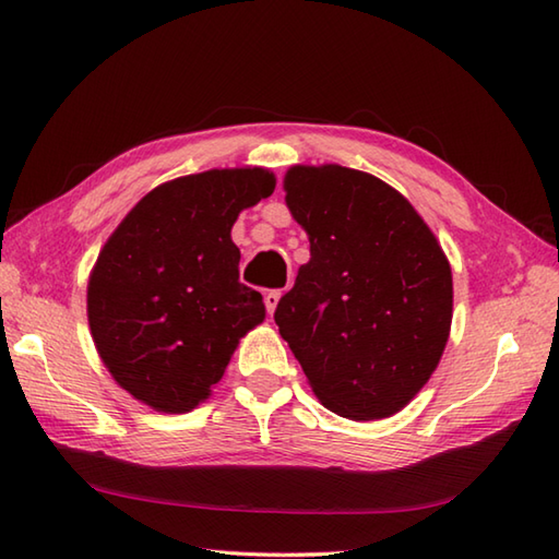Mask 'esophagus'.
<instances>
[{
    "mask_svg": "<svg viewBox=\"0 0 559 559\" xmlns=\"http://www.w3.org/2000/svg\"><path fill=\"white\" fill-rule=\"evenodd\" d=\"M278 300H281V290H269V293L264 295V305H266L269 314H274L276 307H278Z\"/></svg>",
    "mask_w": 559,
    "mask_h": 559,
    "instance_id": "esophagus-1",
    "label": "esophagus"
}]
</instances>
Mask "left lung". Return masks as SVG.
I'll return each instance as SVG.
<instances>
[{
  "mask_svg": "<svg viewBox=\"0 0 559 559\" xmlns=\"http://www.w3.org/2000/svg\"><path fill=\"white\" fill-rule=\"evenodd\" d=\"M283 190L311 257L276 307L278 333L323 407L355 421L393 417L448 345V257L417 210L371 174L293 166Z\"/></svg>",
  "mask_w": 559,
  "mask_h": 559,
  "instance_id": "left-lung-1",
  "label": "left lung"
}]
</instances>
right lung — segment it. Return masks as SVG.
Masks as SVG:
<instances>
[{
    "label": "right lung",
    "instance_id": "obj_1",
    "mask_svg": "<svg viewBox=\"0 0 559 559\" xmlns=\"http://www.w3.org/2000/svg\"><path fill=\"white\" fill-rule=\"evenodd\" d=\"M274 188L259 166L180 176L147 192L104 242L87 281L90 333L114 381L142 405L198 407L264 321L262 295L238 281L230 228Z\"/></svg>",
    "mask_w": 559,
    "mask_h": 559
}]
</instances>
